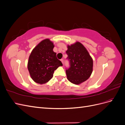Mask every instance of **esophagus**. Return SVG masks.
<instances>
[{"label":"esophagus","instance_id":"34e87169","mask_svg":"<svg viewBox=\"0 0 125 125\" xmlns=\"http://www.w3.org/2000/svg\"><path fill=\"white\" fill-rule=\"evenodd\" d=\"M60 60H61V62H62V64H63V59H62Z\"/></svg>","mask_w":125,"mask_h":125}]
</instances>
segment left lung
I'll use <instances>...</instances> for the list:
<instances>
[{"label":"left lung","instance_id":"8db88e82","mask_svg":"<svg viewBox=\"0 0 125 125\" xmlns=\"http://www.w3.org/2000/svg\"><path fill=\"white\" fill-rule=\"evenodd\" d=\"M66 53L70 67L66 70L67 79L75 84L88 80L93 71V59L85 47L80 42L68 45Z\"/></svg>","mask_w":125,"mask_h":125}]
</instances>
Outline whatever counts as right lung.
<instances>
[{"instance_id": "obj_1", "label": "right lung", "mask_w": 125, "mask_h": 125, "mask_svg": "<svg viewBox=\"0 0 125 125\" xmlns=\"http://www.w3.org/2000/svg\"><path fill=\"white\" fill-rule=\"evenodd\" d=\"M54 45L49 39H45L33 49L29 56L28 68L31 78L35 82L44 84L53 77L54 71L62 66L53 51Z\"/></svg>"}]
</instances>
